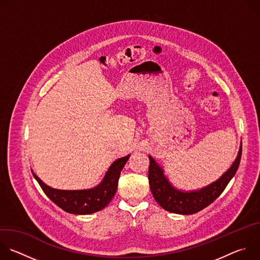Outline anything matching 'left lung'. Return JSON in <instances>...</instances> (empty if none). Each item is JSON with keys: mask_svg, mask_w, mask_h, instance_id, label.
Wrapping results in <instances>:
<instances>
[{"mask_svg": "<svg viewBox=\"0 0 260 260\" xmlns=\"http://www.w3.org/2000/svg\"><path fill=\"white\" fill-rule=\"evenodd\" d=\"M242 156V143L238 156L231 166V168L215 182L207 185V186L198 189L185 191L176 188L165 175V171L152 156H148L150 160L149 173V186L153 198L158 205L175 214L191 215L200 212L209 205H211L228 186L230 181L236 175Z\"/></svg>", "mask_w": 260, "mask_h": 260, "instance_id": "8db88e82", "label": "left lung"}]
</instances>
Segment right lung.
Returning a JSON list of instances; mask_svg holds the SVG:
<instances>
[{"instance_id":"1","label":"right lung","mask_w":260,"mask_h":260,"mask_svg":"<svg viewBox=\"0 0 260 260\" xmlns=\"http://www.w3.org/2000/svg\"><path fill=\"white\" fill-rule=\"evenodd\" d=\"M129 154L116 159L110 166L102 182L95 187L82 190H61L46 185L34 172L35 179L38 181L44 193L63 211L87 215L103 210L116 193L120 173L129 158Z\"/></svg>"}]
</instances>
